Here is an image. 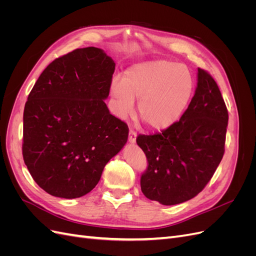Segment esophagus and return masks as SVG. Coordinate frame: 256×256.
Wrapping results in <instances>:
<instances>
[{"mask_svg":"<svg viewBox=\"0 0 256 256\" xmlns=\"http://www.w3.org/2000/svg\"><path fill=\"white\" fill-rule=\"evenodd\" d=\"M136 132L134 130L130 129L129 131V136H128V140L130 143H134L136 142Z\"/></svg>","mask_w":256,"mask_h":256,"instance_id":"1","label":"esophagus"}]
</instances>
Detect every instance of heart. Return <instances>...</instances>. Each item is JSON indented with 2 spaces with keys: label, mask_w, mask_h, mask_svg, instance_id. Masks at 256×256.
Returning <instances> with one entry per match:
<instances>
[{
  "label": "heart",
  "mask_w": 256,
  "mask_h": 256,
  "mask_svg": "<svg viewBox=\"0 0 256 256\" xmlns=\"http://www.w3.org/2000/svg\"><path fill=\"white\" fill-rule=\"evenodd\" d=\"M194 83L186 67L170 60H150L129 67L122 79L111 83L115 111L125 118L138 100V114L152 129H166L180 120L193 94Z\"/></svg>",
  "instance_id": "obj_1"
}]
</instances>
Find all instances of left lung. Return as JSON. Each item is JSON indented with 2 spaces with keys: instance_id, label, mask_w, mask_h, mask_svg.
I'll return each mask as SVG.
<instances>
[{
  "instance_id": "1",
  "label": "left lung",
  "mask_w": 256,
  "mask_h": 256,
  "mask_svg": "<svg viewBox=\"0 0 256 256\" xmlns=\"http://www.w3.org/2000/svg\"><path fill=\"white\" fill-rule=\"evenodd\" d=\"M228 112L218 84L198 68V88L188 109L172 126L154 134H138L147 168L141 190L164 205L196 196L210 182L226 152Z\"/></svg>"
}]
</instances>
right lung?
I'll use <instances>...</instances> for the list:
<instances>
[{"instance_id": "obj_1", "label": "right lung", "mask_w": 256, "mask_h": 256, "mask_svg": "<svg viewBox=\"0 0 256 256\" xmlns=\"http://www.w3.org/2000/svg\"><path fill=\"white\" fill-rule=\"evenodd\" d=\"M113 60L98 48L54 60L30 90L23 112L22 156L49 194L80 198L96 187L104 166L128 138L125 122L110 114Z\"/></svg>"}]
</instances>
